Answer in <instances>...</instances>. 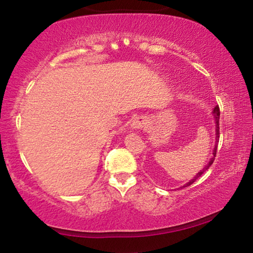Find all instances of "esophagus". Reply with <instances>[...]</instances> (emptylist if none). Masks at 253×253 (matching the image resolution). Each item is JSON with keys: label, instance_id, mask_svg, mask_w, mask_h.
I'll use <instances>...</instances> for the list:
<instances>
[{"label": "esophagus", "instance_id": "1", "mask_svg": "<svg viewBox=\"0 0 253 253\" xmlns=\"http://www.w3.org/2000/svg\"><path fill=\"white\" fill-rule=\"evenodd\" d=\"M147 125V118L145 115H140V117L135 118L132 123L133 129H143Z\"/></svg>", "mask_w": 253, "mask_h": 253}]
</instances>
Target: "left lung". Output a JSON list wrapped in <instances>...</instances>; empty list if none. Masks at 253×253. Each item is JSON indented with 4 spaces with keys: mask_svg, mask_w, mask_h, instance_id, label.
<instances>
[{
    "mask_svg": "<svg viewBox=\"0 0 253 253\" xmlns=\"http://www.w3.org/2000/svg\"><path fill=\"white\" fill-rule=\"evenodd\" d=\"M213 114H214V118H215V133H216V138H215V140H216V143L217 141H219V134H220V128H219V119H220V108H219V106H216L215 108H214V110H213ZM216 149H217V146L215 145V147H214V150H213V156H211V158L210 159V162H208L207 163V165H206L205 168H203V169L200 171L199 173H197V175L194 177L193 179H190L189 182L187 183V184L184 185V187H189L190 184H193L194 182L196 181L197 178H199L200 176L202 175L203 172H205L206 170H208L210 169V167L211 164H213V162H214V159H215V156H216Z\"/></svg>",
    "mask_w": 253,
    "mask_h": 253,
    "instance_id": "left-lung-1",
    "label": "left lung"
}]
</instances>
